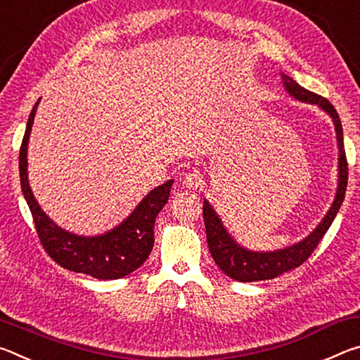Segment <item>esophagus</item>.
Wrapping results in <instances>:
<instances>
[{
	"mask_svg": "<svg viewBox=\"0 0 360 360\" xmlns=\"http://www.w3.org/2000/svg\"><path fill=\"white\" fill-rule=\"evenodd\" d=\"M181 184L184 186L186 188H191V191H192V188H198L200 186H202V178H200L198 172L192 169V172H188V173L182 176Z\"/></svg>",
	"mask_w": 360,
	"mask_h": 360,
	"instance_id": "1",
	"label": "esophagus"
}]
</instances>
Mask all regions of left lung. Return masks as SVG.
Segmentation results:
<instances>
[{
    "mask_svg": "<svg viewBox=\"0 0 360 360\" xmlns=\"http://www.w3.org/2000/svg\"><path fill=\"white\" fill-rule=\"evenodd\" d=\"M283 81L285 89H288V92L292 96H295L297 100L311 103V105H318L324 109L326 112L332 115L335 130H337V141L340 149L338 191L332 208L328 210L324 221L318 225V229H316L308 238H304L303 241L298 243V245L275 252H252L248 251V249H243L240 245H236V243L231 240V236L225 231L224 225L219 221L214 210L211 208L208 202H205L203 219L206 238H208V248L212 259H214L217 266L221 268L225 275L241 283L273 279L283 275L285 271L292 270V268L300 266L303 262L314 252V249L318 248L321 240L324 238L328 227H330L335 216H337L341 203H343L346 184H348V160H346L343 129H341V122L337 109H335L332 103L324 98V96L309 92V90L302 87V85H298L294 79H290L289 76L283 75Z\"/></svg>",
    "mask_w": 360,
    "mask_h": 360,
    "instance_id": "left-lung-1",
    "label": "left lung"
}]
</instances>
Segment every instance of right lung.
<instances>
[{
  "mask_svg": "<svg viewBox=\"0 0 360 360\" xmlns=\"http://www.w3.org/2000/svg\"><path fill=\"white\" fill-rule=\"evenodd\" d=\"M38 103L39 100L36 101L27 122L19 154V169L23 197L32 211L36 233L42 248L66 270L84 273L98 279H119L130 275L149 257L154 246L155 217L168 202L173 181L169 179L165 184L155 187L136 206L130 217H127V221L105 235L85 238L57 227L39 208L27 178V146Z\"/></svg>",
  "mask_w": 360,
  "mask_h": 360,
  "instance_id": "add662e5",
  "label": "right lung"
}]
</instances>
